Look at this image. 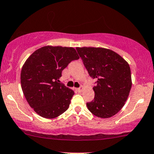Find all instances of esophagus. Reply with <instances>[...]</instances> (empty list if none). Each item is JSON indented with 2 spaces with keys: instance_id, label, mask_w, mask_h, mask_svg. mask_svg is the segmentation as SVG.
<instances>
[{
  "instance_id": "34e87169",
  "label": "esophagus",
  "mask_w": 154,
  "mask_h": 154,
  "mask_svg": "<svg viewBox=\"0 0 154 154\" xmlns=\"http://www.w3.org/2000/svg\"><path fill=\"white\" fill-rule=\"evenodd\" d=\"M83 89H84V87L82 86L80 88H78V89H76V91H79V92H82V91H83Z\"/></svg>"
}]
</instances>
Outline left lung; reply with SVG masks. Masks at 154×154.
<instances>
[{
  "label": "left lung",
  "mask_w": 154,
  "mask_h": 154,
  "mask_svg": "<svg viewBox=\"0 0 154 154\" xmlns=\"http://www.w3.org/2000/svg\"><path fill=\"white\" fill-rule=\"evenodd\" d=\"M89 75L97 81L94 98L86 103L92 114L113 116L123 108L132 87L128 63L115 51L101 47H76Z\"/></svg>",
  "instance_id": "1"
}]
</instances>
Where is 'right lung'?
I'll use <instances>...</instances> for the list:
<instances>
[{
  "label": "right lung",
  "mask_w": 154,
  "mask_h": 154,
  "mask_svg": "<svg viewBox=\"0 0 154 154\" xmlns=\"http://www.w3.org/2000/svg\"><path fill=\"white\" fill-rule=\"evenodd\" d=\"M72 47L46 46L27 59L21 71V86L27 103L43 118L54 119L69 108L74 91L60 84L62 72L79 60Z\"/></svg>",
  "instance_id": "add662e5"
}]
</instances>
